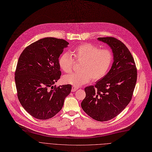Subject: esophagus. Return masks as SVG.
<instances>
[{
    "label": "esophagus",
    "instance_id": "34e87169",
    "mask_svg": "<svg viewBox=\"0 0 152 152\" xmlns=\"http://www.w3.org/2000/svg\"><path fill=\"white\" fill-rule=\"evenodd\" d=\"M78 89V87L75 86H72V92H75Z\"/></svg>",
    "mask_w": 152,
    "mask_h": 152
}]
</instances>
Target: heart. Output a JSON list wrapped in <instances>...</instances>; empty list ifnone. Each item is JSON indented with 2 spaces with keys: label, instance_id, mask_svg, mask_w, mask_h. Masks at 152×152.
Masks as SVG:
<instances>
[{
  "label": "heart",
  "instance_id": "heart-1",
  "mask_svg": "<svg viewBox=\"0 0 152 152\" xmlns=\"http://www.w3.org/2000/svg\"><path fill=\"white\" fill-rule=\"evenodd\" d=\"M73 57L67 52L63 53L58 59V64L65 73L71 72L76 62H81L80 72L65 75V83L79 86L92 80L97 81L105 77L113 61V54L108 49H100L91 43L81 44L71 50Z\"/></svg>",
  "mask_w": 152,
  "mask_h": 152
}]
</instances>
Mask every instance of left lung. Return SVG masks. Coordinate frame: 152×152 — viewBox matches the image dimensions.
<instances>
[{"label":"left lung","mask_w":152,"mask_h":152,"mask_svg":"<svg viewBox=\"0 0 152 152\" xmlns=\"http://www.w3.org/2000/svg\"><path fill=\"white\" fill-rule=\"evenodd\" d=\"M98 39L110 46L114 62L105 77L94 86L85 88L86 97L81 106L93 119L104 122L116 117L131 101L137 81V69L132 53L122 41L113 37Z\"/></svg>","instance_id":"left-lung-1"}]
</instances>
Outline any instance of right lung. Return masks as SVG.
Segmentation results:
<instances>
[{
	"instance_id": "obj_1",
	"label": "right lung",
	"mask_w": 152,
	"mask_h": 152,
	"mask_svg": "<svg viewBox=\"0 0 152 152\" xmlns=\"http://www.w3.org/2000/svg\"><path fill=\"white\" fill-rule=\"evenodd\" d=\"M68 44L62 39L42 38L27 46L19 58L15 74L18 97L34 118H53L71 93V85L53 86L61 75L58 59Z\"/></svg>"
}]
</instances>
